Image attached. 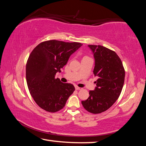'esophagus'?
<instances>
[{"instance_id":"esophagus-1","label":"esophagus","mask_w":146,"mask_h":146,"mask_svg":"<svg viewBox=\"0 0 146 146\" xmlns=\"http://www.w3.org/2000/svg\"><path fill=\"white\" fill-rule=\"evenodd\" d=\"M75 89H76V90H82V88H79L78 86H75Z\"/></svg>"}]
</instances>
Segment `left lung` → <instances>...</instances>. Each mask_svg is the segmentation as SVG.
Wrapping results in <instances>:
<instances>
[{
	"instance_id": "1",
	"label": "left lung",
	"mask_w": 146,
	"mask_h": 146,
	"mask_svg": "<svg viewBox=\"0 0 146 146\" xmlns=\"http://www.w3.org/2000/svg\"><path fill=\"white\" fill-rule=\"evenodd\" d=\"M95 58L93 73L98 79L95 90L82 101L86 110L98 114L108 110L117 100L122 91L125 70L122 61L114 51L100 45H88Z\"/></svg>"
}]
</instances>
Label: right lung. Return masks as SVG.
<instances>
[{
    "instance_id": "obj_1",
    "label": "right lung",
    "mask_w": 146,
    "mask_h": 146,
    "mask_svg": "<svg viewBox=\"0 0 146 146\" xmlns=\"http://www.w3.org/2000/svg\"><path fill=\"white\" fill-rule=\"evenodd\" d=\"M82 46L75 42L51 40L40 43L31 51L26 64V82L35 102L44 110L60 111L75 91L73 84L62 83L55 75Z\"/></svg>"
}]
</instances>
